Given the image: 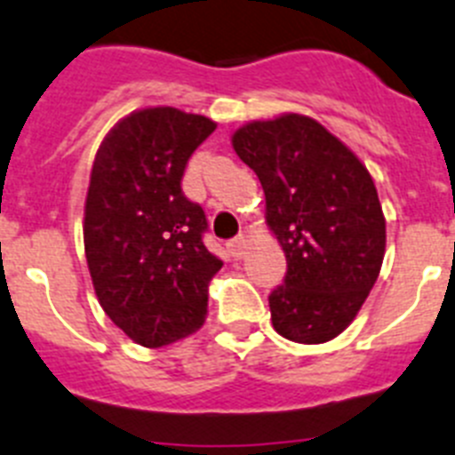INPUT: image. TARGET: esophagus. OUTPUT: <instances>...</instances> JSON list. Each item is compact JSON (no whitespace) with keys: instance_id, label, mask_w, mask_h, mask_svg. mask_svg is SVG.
<instances>
[{"instance_id":"obj_1","label":"esophagus","mask_w":455,"mask_h":455,"mask_svg":"<svg viewBox=\"0 0 455 455\" xmlns=\"http://www.w3.org/2000/svg\"><path fill=\"white\" fill-rule=\"evenodd\" d=\"M227 247L228 254H231L233 259H243L244 251H247V238H244V235H238V238H233Z\"/></svg>"}]
</instances>
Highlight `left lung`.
Listing matches in <instances>:
<instances>
[{
    "label": "left lung",
    "instance_id": "1",
    "mask_svg": "<svg viewBox=\"0 0 455 455\" xmlns=\"http://www.w3.org/2000/svg\"><path fill=\"white\" fill-rule=\"evenodd\" d=\"M266 192V224L286 254L272 327L295 343L337 339L369 298L387 227L364 162L315 118L288 112L231 134Z\"/></svg>",
    "mask_w": 455,
    "mask_h": 455
}]
</instances>
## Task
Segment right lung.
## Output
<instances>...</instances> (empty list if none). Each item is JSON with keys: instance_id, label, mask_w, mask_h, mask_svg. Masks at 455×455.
<instances>
[{"instance_id": "1", "label": "right lung", "mask_w": 455, "mask_h": 455, "mask_svg": "<svg viewBox=\"0 0 455 455\" xmlns=\"http://www.w3.org/2000/svg\"><path fill=\"white\" fill-rule=\"evenodd\" d=\"M217 128L176 108L124 116L100 141L84 201L93 291L116 327L144 347L195 334L222 259L205 250L201 205L180 189L185 164Z\"/></svg>"}]
</instances>
